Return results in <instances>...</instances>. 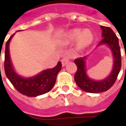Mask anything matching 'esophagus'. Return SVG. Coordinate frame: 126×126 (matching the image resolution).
I'll use <instances>...</instances> for the list:
<instances>
[{"mask_svg":"<svg viewBox=\"0 0 126 126\" xmlns=\"http://www.w3.org/2000/svg\"><path fill=\"white\" fill-rule=\"evenodd\" d=\"M68 61H69V60H68V58H63V59L61 60V63H62V65H63V66H64L66 63H68Z\"/></svg>","mask_w":126,"mask_h":126,"instance_id":"1","label":"esophagus"}]
</instances>
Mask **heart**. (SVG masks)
<instances>
[{
	"label": "heart",
	"instance_id": "heart-1",
	"mask_svg": "<svg viewBox=\"0 0 126 126\" xmlns=\"http://www.w3.org/2000/svg\"><path fill=\"white\" fill-rule=\"evenodd\" d=\"M93 38L92 33L89 31H82L81 29H74L68 33L67 39L69 41H74L78 39V44L80 47H85L90 44Z\"/></svg>",
	"mask_w": 126,
	"mask_h": 126
}]
</instances>
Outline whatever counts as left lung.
Masks as SVG:
<instances>
[{"label": "left lung", "instance_id": "left-lung-1", "mask_svg": "<svg viewBox=\"0 0 126 126\" xmlns=\"http://www.w3.org/2000/svg\"><path fill=\"white\" fill-rule=\"evenodd\" d=\"M101 28L102 29L103 38L98 45L107 44L111 49L114 56L113 70L107 79L101 81H94L90 79L86 74L85 61L86 57L75 59L74 63L77 66V71L74 74L75 82L79 88L87 93H98L108 90L114 84L121 68V52L118 38L110 28L102 25Z\"/></svg>", "mask_w": 126, "mask_h": 126}]
</instances>
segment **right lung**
Returning a JSON list of instances; mask_svg holds the SVG:
<instances>
[{
	"mask_svg": "<svg viewBox=\"0 0 126 126\" xmlns=\"http://www.w3.org/2000/svg\"><path fill=\"white\" fill-rule=\"evenodd\" d=\"M13 36L14 34L6 43L4 70L7 78L18 92L29 97H35L49 92L54 87L57 75L61 70V63L58 62L55 67L45 70L31 78L25 79L19 77L13 69L9 56V42Z\"/></svg>",
	"mask_w": 126,
	"mask_h": 126,
	"instance_id": "obj_1",
	"label": "right lung"
}]
</instances>
